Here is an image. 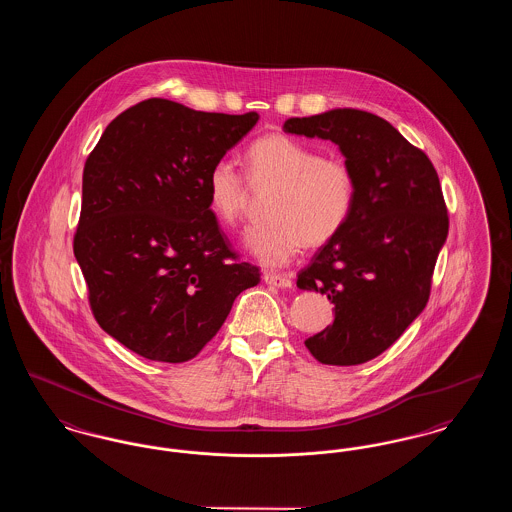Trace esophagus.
Listing matches in <instances>:
<instances>
[{
    "label": "esophagus",
    "mask_w": 512,
    "mask_h": 512,
    "mask_svg": "<svg viewBox=\"0 0 512 512\" xmlns=\"http://www.w3.org/2000/svg\"><path fill=\"white\" fill-rule=\"evenodd\" d=\"M263 278H265V282L270 284V286H274V288H292V276L290 274H280V272H265L263 274Z\"/></svg>",
    "instance_id": "1"
}]
</instances>
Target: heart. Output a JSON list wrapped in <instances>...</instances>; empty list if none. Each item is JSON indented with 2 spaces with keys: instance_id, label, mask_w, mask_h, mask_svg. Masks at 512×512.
I'll return each mask as SVG.
<instances>
[{
  "instance_id": "obj_1",
  "label": "heart",
  "mask_w": 512,
  "mask_h": 512,
  "mask_svg": "<svg viewBox=\"0 0 512 512\" xmlns=\"http://www.w3.org/2000/svg\"><path fill=\"white\" fill-rule=\"evenodd\" d=\"M245 172L219 159L207 172V195L215 217L236 226L249 203V185L276 184L270 195V219L253 224L245 247L268 267H282L305 247L332 242L351 219L357 182L349 163L336 155H320L317 147L274 132L255 140L245 151Z\"/></svg>"
}]
</instances>
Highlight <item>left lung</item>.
Returning a JSON list of instances; mask_svg holds the SVG:
<instances>
[{"mask_svg": "<svg viewBox=\"0 0 512 512\" xmlns=\"http://www.w3.org/2000/svg\"><path fill=\"white\" fill-rule=\"evenodd\" d=\"M284 132L334 142L355 174L351 219L297 274V288L334 303V322L305 340L311 355L322 365H361L428 303L449 232L438 172L390 122L359 109L293 117Z\"/></svg>", "mask_w": 512, "mask_h": 512, "instance_id": "1", "label": "left lung"}]
</instances>
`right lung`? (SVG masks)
Returning <instances> with one entry per match:
<instances>
[{"label":"right lung","mask_w":512,"mask_h":512,"mask_svg":"<svg viewBox=\"0 0 512 512\" xmlns=\"http://www.w3.org/2000/svg\"><path fill=\"white\" fill-rule=\"evenodd\" d=\"M257 121L146 99L109 122L86 159L74 257L99 326L149 361L194 359L261 280L207 195L211 165Z\"/></svg>","instance_id":"right-lung-1"}]
</instances>
